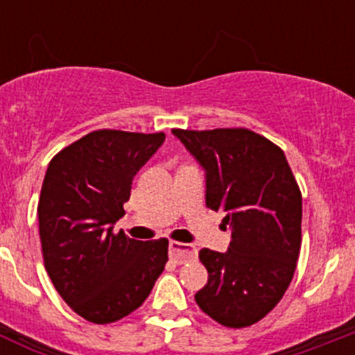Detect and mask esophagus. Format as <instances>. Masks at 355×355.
<instances>
[{
  "mask_svg": "<svg viewBox=\"0 0 355 355\" xmlns=\"http://www.w3.org/2000/svg\"><path fill=\"white\" fill-rule=\"evenodd\" d=\"M168 256L174 263L183 265L197 256V249L190 243H180V241H171L168 243Z\"/></svg>",
  "mask_w": 355,
  "mask_h": 355,
  "instance_id": "1",
  "label": "esophagus"
}]
</instances>
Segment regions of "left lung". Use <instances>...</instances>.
<instances>
[{"label": "left lung", "mask_w": 355, "mask_h": 355, "mask_svg": "<svg viewBox=\"0 0 355 355\" xmlns=\"http://www.w3.org/2000/svg\"><path fill=\"white\" fill-rule=\"evenodd\" d=\"M206 175V206L225 213V252L202 249L208 284L196 302L225 327L256 324L277 306L300 252L302 196L286 156L245 128L172 130Z\"/></svg>", "instance_id": "1"}]
</instances>
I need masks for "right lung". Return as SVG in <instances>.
<instances>
[{"label":"right lung","instance_id":"add662e5","mask_svg":"<svg viewBox=\"0 0 355 355\" xmlns=\"http://www.w3.org/2000/svg\"><path fill=\"white\" fill-rule=\"evenodd\" d=\"M163 142V133L99 130L48 165L37 208L44 265L62 299L92 324L139 309L165 268V238L114 233L133 178Z\"/></svg>","mask_w":355,"mask_h":355}]
</instances>
